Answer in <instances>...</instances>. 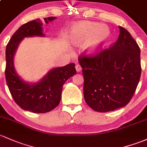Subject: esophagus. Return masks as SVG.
I'll list each match as a JSON object with an SVG mask.
<instances>
[{
	"label": "esophagus",
	"instance_id": "esophagus-1",
	"mask_svg": "<svg viewBox=\"0 0 147 147\" xmlns=\"http://www.w3.org/2000/svg\"><path fill=\"white\" fill-rule=\"evenodd\" d=\"M75 67H76V69L77 72H80V71H81L82 68H81V67H80V64H76Z\"/></svg>",
	"mask_w": 147,
	"mask_h": 147
}]
</instances>
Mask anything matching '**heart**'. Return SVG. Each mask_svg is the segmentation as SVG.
Returning a JSON list of instances; mask_svg holds the SVG:
<instances>
[{
  "label": "heart",
  "instance_id": "heart-1",
  "mask_svg": "<svg viewBox=\"0 0 147 147\" xmlns=\"http://www.w3.org/2000/svg\"><path fill=\"white\" fill-rule=\"evenodd\" d=\"M110 36V30L105 25L92 22H83L72 26L71 38L76 43L89 40L87 49L90 53H96L107 45Z\"/></svg>",
  "mask_w": 147,
  "mask_h": 147
}]
</instances>
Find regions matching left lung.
<instances>
[{"instance_id":"obj_1","label":"left lung","mask_w":147,"mask_h":147,"mask_svg":"<svg viewBox=\"0 0 147 147\" xmlns=\"http://www.w3.org/2000/svg\"><path fill=\"white\" fill-rule=\"evenodd\" d=\"M119 29L118 40L111 48L78 58L85 100L96 111H112L127 105L140 79V47L127 30Z\"/></svg>"}]
</instances>
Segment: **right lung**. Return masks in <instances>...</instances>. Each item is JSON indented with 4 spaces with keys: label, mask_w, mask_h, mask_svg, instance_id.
<instances>
[{
    "label": "right lung",
    "mask_w": 147,
    "mask_h": 147,
    "mask_svg": "<svg viewBox=\"0 0 147 147\" xmlns=\"http://www.w3.org/2000/svg\"><path fill=\"white\" fill-rule=\"evenodd\" d=\"M56 17L44 18L48 24ZM42 22L40 19L29 22L20 26L11 37L6 46L5 78L11 95L22 109L36 113H47L57 107L61 100L63 85L76 73L75 64L70 63L64 67H57L35 83H29L16 73L14 67V56L20 42L26 37L45 36Z\"/></svg>",
    "instance_id": "1"
}]
</instances>
